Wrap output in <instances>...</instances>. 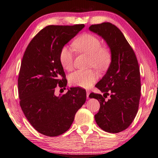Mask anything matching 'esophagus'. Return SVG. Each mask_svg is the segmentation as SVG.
I'll return each mask as SVG.
<instances>
[{"mask_svg":"<svg viewBox=\"0 0 158 158\" xmlns=\"http://www.w3.org/2000/svg\"><path fill=\"white\" fill-rule=\"evenodd\" d=\"M86 92H87V98H89V96L90 92H89V90H87V91H86Z\"/></svg>","mask_w":158,"mask_h":158,"instance_id":"1","label":"esophagus"}]
</instances>
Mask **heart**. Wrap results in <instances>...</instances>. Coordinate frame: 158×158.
I'll list each match as a JSON object with an SVG mask.
<instances>
[{"instance_id":"1","label":"heart","mask_w":158,"mask_h":158,"mask_svg":"<svg viewBox=\"0 0 158 158\" xmlns=\"http://www.w3.org/2000/svg\"><path fill=\"white\" fill-rule=\"evenodd\" d=\"M72 46L76 51L90 56L89 66L98 70H104L110 65L112 54L108 47L101 45L100 39L90 33H83L76 38ZM59 60L60 64L66 71H71L73 66V52L68 46L60 50ZM97 76L92 70L73 72L69 76L71 85L82 88H89L96 81Z\"/></svg>"}]
</instances>
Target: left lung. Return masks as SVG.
<instances>
[{"label":"left lung","mask_w":158,"mask_h":158,"mask_svg":"<svg viewBox=\"0 0 158 158\" xmlns=\"http://www.w3.org/2000/svg\"><path fill=\"white\" fill-rule=\"evenodd\" d=\"M89 29L106 41L112 54L106 73L95 85L103 96L94 93L89 96L100 103L95 121L104 131L117 133L128 128L139 108V66L133 49L117 26L106 22L92 25ZM107 95L110 98L106 101Z\"/></svg>","instance_id":"8db88e82"}]
</instances>
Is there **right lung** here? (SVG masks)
Masks as SVG:
<instances>
[{"mask_svg": "<svg viewBox=\"0 0 158 158\" xmlns=\"http://www.w3.org/2000/svg\"><path fill=\"white\" fill-rule=\"evenodd\" d=\"M85 27L48 26L29 43L22 59L18 78L20 106L36 131L48 137L63 134L70 128L75 115L86 101V91L71 87L56 96L57 85L67 84L60 64V50Z\"/></svg>", "mask_w": 158, "mask_h": 158, "instance_id": "add662e5", "label": "right lung"}]
</instances>
